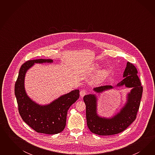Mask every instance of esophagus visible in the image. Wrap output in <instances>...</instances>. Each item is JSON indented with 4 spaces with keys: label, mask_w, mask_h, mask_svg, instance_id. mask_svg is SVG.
Returning <instances> with one entry per match:
<instances>
[{
    "label": "esophagus",
    "mask_w": 155,
    "mask_h": 155,
    "mask_svg": "<svg viewBox=\"0 0 155 155\" xmlns=\"http://www.w3.org/2000/svg\"><path fill=\"white\" fill-rule=\"evenodd\" d=\"M86 94H87V91H86V90H82L80 91V96H81V97H84V95Z\"/></svg>",
    "instance_id": "esophagus-1"
}]
</instances>
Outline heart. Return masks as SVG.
Instances as JSON below:
<instances>
[{
  "label": "heart",
  "instance_id": "obj_1",
  "mask_svg": "<svg viewBox=\"0 0 155 155\" xmlns=\"http://www.w3.org/2000/svg\"><path fill=\"white\" fill-rule=\"evenodd\" d=\"M98 69L99 66H94V68H93L92 71L93 72H96V71H98ZM107 73H108V71L107 69H106L99 71L98 73L95 75V81H97L98 82H101V81H102L106 77Z\"/></svg>",
  "mask_w": 155,
  "mask_h": 155
}]
</instances>
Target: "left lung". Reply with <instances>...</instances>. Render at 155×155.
<instances>
[{"label":"left lung","instance_id":"obj_1","mask_svg":"<svg viewBox=\"0 0 155 155\" xmlns=\"http://www.w3.org/2000/svg\"><path fill=\"white\" fill-rule=\"evenodd\" d=\"M137 74L135 66L127 62L123 73L124 78L116 86L120 87L124 84L126 87L132 89L127 94V102L123 107L112 117H102L98 115L97 98L95 94L84 95V101L86 104L87 125L90 131L102 136L115 135L125 130L136 119L143 93V87ZM113 88L111 85H106L95 87L93 90L96 93H101Z\"/></svg>","mask_w":155,"mask_h":155}]
</instances>
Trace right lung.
<instances>
[{
  "label": "right lung",
  "mask_w": 155,
  "mask_h": 155,
  "mask_svg": "<svg viewBox=\"0 0 155 155\" xmlns=\"http://www.w3.org/2000/svg\"><path fill=\"white\" fill-rule=\"evenodd\" d=\"M52 63L51 59L29 60L23 64L15 85V94L19 112L24 122L38 133L53 135L62 131L66 126L69 108L80 97V90H74L61 95L47 105H40L30 98L24 87L27 71L35 64Z\"/></svg>",
  "instance_id": "right-lung-1"
}]
</instances>
